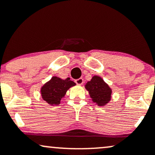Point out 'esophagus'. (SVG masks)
Returning a JSON list of instances; mask_svg holds the SVG:
<instances>
[{"instance_id":"esophagus-1","label":"esophagus","mask_w":155,"mask_h":155,"mask_svg":"<svg viewBox=\"0 0 155 155\" xmlns=\"http://www.w3.org/2000/svg\"><path fill=\"white\" fill-rule=\"evenodd\" d=\"M75 82L78 85H81L84 83V79H82V78H79V79L76 80Z\"/></svg>"}]
</instances>
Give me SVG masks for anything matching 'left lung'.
Wrapping results in <instances>:
<instances>
[{"instance_id": "8db88e82", "label": "left lung", "mask_w": 155, "mask_h": 155, "mask_svg": "<svg viewBox=\"0 0 155 155\" xmlns=\"http://www.w3.org/2000/svg\"><path fill=\"white\" fill-rule=\"evenodd\" d=\"M85 88L89 92L92 101L97 106H105L111 101V89L100 76H94L85 84Z\"/></svg>"}]
</instances>
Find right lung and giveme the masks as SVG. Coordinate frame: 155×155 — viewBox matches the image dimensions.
Listing matches in <instances>:
<instances>
[{"label":"right lung","mask_w":155,"mask_h":155,"mask_svg":"<svg viewBox=\"0 0 155 155\" xmlns=\"http://www.w3.org/2000/svg\"><path fill=\"white\" fill-rule=\"evenodd\" d=\"M76 85L70 78L62 79L58 76H53L41 88V93L44 101L51 106H58L65 96L69 88Z\"/></svg>","instance_id":"1"}]
</instances>
